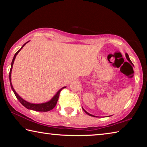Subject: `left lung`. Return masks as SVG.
<instances>
[{"label": "left lung", "mask_w": 147, "mask_h": 147, "mask_svg": "<svg viewBox=\"0 0 147 147\" xmlns=\"http://www.w3.org/2000/svg\"><path fill=\"white\" fill-rule=\"evenodd\" d=\"M125 55H126V58H127L128 60L129 61H130V62H131V60H130V58H129V56H128V54L127 53H126V54H125ZM84 111H85V112H86L87 114H88V115H89L92 116V117H95V116H94V115H91V114H90V113H88V112H87V111H86V110H84Z\"/></svg>", "instance_id": "obj_1"}]
</instances>
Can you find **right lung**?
<instances>
[{
	"label": "right lung",
	"mask_w": 147,
	"mask_h": 147,
	"mask_svg": "<svg viewBox=\"0 0 147 147\" xmlns=\"http://www.w3.org/2000/svg\"><path fill=\"white\" fill-rule=\"evenodd\" d=\"M26 43H28V42H26ZM26 43H24L23 45V47H22L20 49L16 54H15L14 57L13 58V60H12L11 65V69H10V71H9V75L11 88L12 90H13L15 95H16L17 98L18 99L19 101L21 103L22 105L24 106L27 109H32V110H34V111H49L50 110H51V109H53L54 108V107L56 106V104H57V102H58V98H59V93H60V92H61L62 89L65 88V87H63V88L61 89L60 90H59L58 91V93H56V95L54 96L51 100L47 102L42 103V104H32V103L28 102H26V100H24V99H23L21 97V96H19V94L16 93V91H15V89H13V86H12V84H11V70H12V67H13V62H14L15 59H16V57L17 56V54L19 53V51H21L22 49H23V47L24 45H25Z\"/></svg>",
	"instance_id": "1"
}]
</instances>
